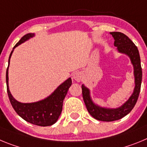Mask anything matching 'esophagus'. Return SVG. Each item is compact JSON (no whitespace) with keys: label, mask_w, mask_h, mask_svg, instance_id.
Returning a JSON list of instances; mask_svg holds the SVG:
<instances>
[{"label":"esophagus","mask_w":147,"mask_h":147,"mask_svg":"<svg viewBox=\"0 0 147 147\" xmlns=\"http://www.w3.org/2000/svg\"><path fill=\"white\" fill-rule=\"evenodd\" d=\"M73 78H74V80H75L76 81L80 82L82 79L81 73L76 72V73H75V74H74V75H73Z\"/></svg>","instance_id":"esophagus-1"}]
</instances>
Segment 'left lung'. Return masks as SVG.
I'll use <instances>...</instances> for the list:
<instances>
[{
  "label": "left lung",
  "instance_id": "1",
  "mask_svg": "<svg viewBox=\"0 0 147 147\" xmlns=\"http://www.w3.org/2000/svg\"><path fill=\"white\" fill-rule=\"evenodd\" d=\"M115 40L114 45L117 47L119 53L124 54L129 57L134 69L135 88L129 99L117 108H108L98 106L95 104L90 96V90L85 85H82V96L87 110L94 119L102 121H113L122 119L130 113L135 107L141 90L142 81V68L141 59L138 48L127 35L121 32H110Z\"/></svg>",
  "mask_w": 147,
  "mask_h": 147
}]
</instances>
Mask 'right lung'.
Here are the masks:
<instances>
[{
	"mask_svg": "<svg viewBox=\"0 0 147 147\" xmlns=\"http://www.w3.org/2000/svg\"><path fill=\"white\" fill-rule=\"evenodd\" d=\"M34 37V34L28 33L24 35L19 42L14 46L9 58V65L6 69V80L7 93L11 105L15 112L22 119L32 124L41 127H47L55 124L59 119L62 110L63 100L67 93V90L72 84V80L68 78L67 80L59 85L49 96L38 102L32 103H22L18 102L12 96L9 88V66L10 58L14 49L30 38Z\"/></svg>",
	"mask_w": 147,
	"mask_h": 147,
	"instance_id": "add662e5",
	"label": "right lung"
}]
</instances>
